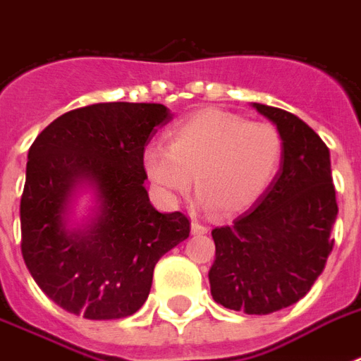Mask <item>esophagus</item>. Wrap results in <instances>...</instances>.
<instances>
[{
    "label": "esophagus",
    "mask_w": 361,
    "mask_h": 361,
    "mask_svg": "<svg viewBox=\"0 0 361 361\" xmlns=\"http://www.w3.org/2000/svg\"><path fill=\"white\" fill-rule=\"evenodd\" d=\"M191 232L195 234V236H200V234H208L209 228L206 225H202V223H198V221H192Z\"/></svg>",
    "instance_id": "esophagus-1"
}]
</instances>
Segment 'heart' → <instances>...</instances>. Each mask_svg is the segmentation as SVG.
Returning a JSON list of instances; mask_svg holds the SVG:
<instances>
[{"mask_svg":"<svg viewBox=\"0 0 361 361\" xmlns=\"http://www.w3.org/2000/svg\"><path fill=\"white\" fill-rule=\"evenodd\" d=\"M283 153V135L274 123L202 110L170 130L169 147L149 146L142 161L153 185L170 197L185 195L195 176L204 206L240 214L266 195Z\"/></svg>","mask_w":361,"mask_h":361,"instance_id":"b5f03b06","label":"heart"}]
</instances>
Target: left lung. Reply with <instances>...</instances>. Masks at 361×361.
<instances>
[{
	"label": "left lung",
	"mask_w": 361,
	"mask_h": 361,
	"mask_svg": "<svg viewBox=\"0 0 361 361\" xmlns=\"http://www.w3.org/2000/svg\"><path fill=\"white\" fill-rule=\"evenodd\" d=\"M252 106L281 130L283 163L251 212L212 231L209 285L223 307L269 314L302 300L322 274L334 249L337 202L330 149L322 138L286 110Z\"/></svg>",
	"instance_id": "left-lung-1"
}]
</instances>
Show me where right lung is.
<instances>
[{
  "instance_id": "1",
  "label": "right lung",
  "mask_w": 361,
  "mask_h": 361,
  "mask_svg": "<svg viewBox=\"0 0 361 361\" xmlns=\"http://www.w3.org/2000/svg\"><path fill=\"white\" fill-rule=\"evenodd\" d=\"M172 116L157 103H97L65 112L27 153L20 200L22 257L44 294L90 320L136 313L164 252L189 238L181 212L159 214L147 197L144 149ZM98 189L99 214L86 231L64 228L74 187Z\"/></svg>"
}]
</instances>
